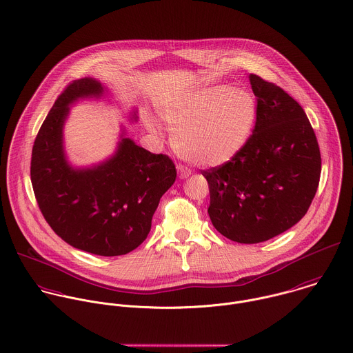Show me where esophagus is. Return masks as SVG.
<instances>
[{
	"mask_svg": "<svg viewBox=\"0 0 353 353\" xmlns=\"http://www.w3.org/2000/svg\"><path fill=\"white\" fill-rule=\"evenodd\" d=\"M176 170H178V175H179L181 179H186V178L192 174V171H190L188 167L182 165V164H178V165H176Z\"/></svg>",
	"mask_w": 353,
	"mask_h": 353,
	"instance_id": "obj_1",
	"label": "esophagus"
}]
</instances>
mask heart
<instances>
[{
	"mask_svg": "<svg viewBox=\"0 0 353 353\" xmlns=\"http://www.w3.org/2000/svg\"><path fill=\"white\" fill-rule=\"evenodd\" d=\"M179 156L201 167L229 163L246 145L256 119L252 94L211 86L190 92L161 110ZM154 130V124H148Z\"/></svg>",
	"mask_w": 353,
	"mask_h": 353,
	"instance_id": "heart-1",
	"label": "heart"
}]
</instances>
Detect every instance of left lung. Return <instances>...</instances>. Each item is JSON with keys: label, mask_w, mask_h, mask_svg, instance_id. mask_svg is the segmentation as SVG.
<instances>
[{"label": "left lung", "mask_w": 353, "mask_h": 353, "mask_svg": "<svg viewBox=\"0 0 353 353\" xmlns=\"http://www.w3.org/2000/svg\"><path fill=\"white\" fill-rule=\"evenodd\" d=\"M256 123L229 163L203 172L214 228L239 243L279 235L307 214L321 178V152L300 104L279 86L249 75Z\"/></svg>", "instance_id": "left-lung-1"}]
</instances>
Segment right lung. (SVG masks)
<instances>
[{
    "label": "right lung",
    "mask_w": 353,
    "mask_h": 353,
    "mask_svg": "<svg viewBox=\"0 0 353 353\" xmlns=\"http://www.w3.org/2000/svg\"><path fill=\"white\" fill-rule=\"evenodd\" d=\"M105 88L94 78L70 83L43 120L31 154V183L38 207L53 232L71 246L120 256L139 246L150 232L161 196L176 170L165 154H154L120 135L105 161L77 168L67 160L63 128L78 100L101 99ZM137 120V112L131 114Z\"/></svg>",
    "instance_id": "right-lung-1"
}]
</instances>
